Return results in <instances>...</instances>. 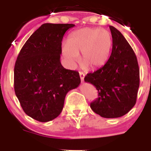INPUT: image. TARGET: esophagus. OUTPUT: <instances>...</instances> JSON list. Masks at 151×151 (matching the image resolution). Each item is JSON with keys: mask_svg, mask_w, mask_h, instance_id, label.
I'll list each match as a JSON object with an SVG mask.
<instances>
[{"mask_svg": "<svg viewBox=\"0 0 151 151\" xmlns=\"http://www.w3.org/2000/svg\"><path fill=\"white\" fill-rule=\"evenodd\" d=\"M80 80H81V81H82V82L84 81L85 74L83 72V71H80Z\"/></svg>", "mask_w": 151, "mask_h": 151, "instance_id": "obj_1", "label": "esophagus"}]
</instances>
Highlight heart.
<instances>
[{"label": "heart", "mask_w": 151, "mask_h": 151, "mask_svg": "<svg viewBox=\"0 0 151 151\" xmlns=\"http://www.w3.org/2000/svg\"><path fill=\"white\" fill-rule=\"evenodd\" d=\"M112 39L110 33L104 29L84 28L72 32L67 43L62 46V52L71 65L78 60L87 68L96 69L106 63L110 55Z\"/></svg>", "instance_id": "1"}]
</instances>
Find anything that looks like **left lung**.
<instances>
[{
	"label": "left lung",
	"mask_w": 151,
	"mask_h": 151,
	"mask_svg": "<svg viewBox=\"0 0 151 151\" xmlns=\"http://www.w3.org/2000/svg\"><path fill=\"white\" fill-rule=\"evenodd\" d=\"M112 37L110 57L104 66L85 77L96 87L99 97L91 103L95 113L106 118L126 115L136 104L139 86L137 59L122 33L109 26Z\"/></svg>",
	"instance_id": "obj_1"
}]
</instances>
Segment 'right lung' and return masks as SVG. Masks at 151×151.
<instances>
[{"label":"right lung","instance_id":"obj_1","mask_svg":"<svg viewBox=\"0 0 151 151\" xmlns=\"http://www.w3.org/2000/svg\"><path fill=\"white\" fill-rule=\"evenodd\" d=\"M74 24L45 23L27 40L14 66V91L25 114L40 122L57 118L65 97L80 84L77 71L60 63L63 37Z\"/></svg>","mask_w":151,"mask_h":151}]
</instances>
